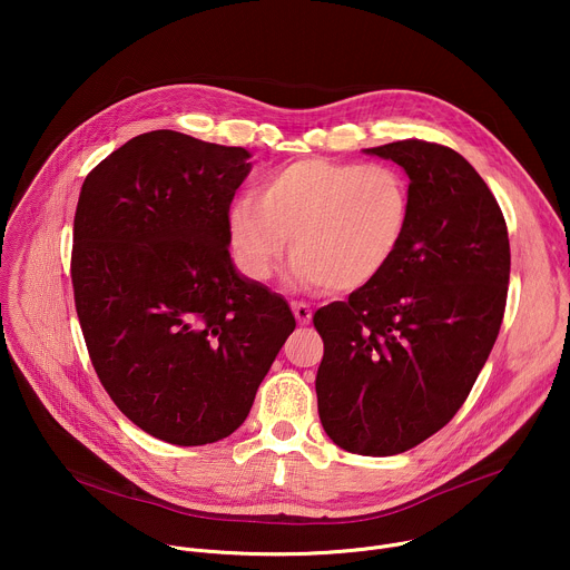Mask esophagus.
<instances>
[{
    "mask_svg": "<svg viewBox=\"0 0 570 570\" xmlns=\"http://www.w3.org/2000/svg\"><path fill=\"white\" fill-rule=\"evenodd\" d=\"M291 308H293V315L299 324H308L311 322V306L304 304V302H291Z\"/></svg>",
    "mask_w": 570,
    "mask_h": 570,
    "instance_id": "1",
    "label": "esophagus"
}]
</instances>
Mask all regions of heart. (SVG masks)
<instances>
[{
    "instance_id": "heart-1",
    "label": "heart",
    "mask_w": 570,
    "mask_h": 570,
    "mask_svg": "<svg viewBox=\"0 0 570 570\" xmlns=\"http://www.w3.org/2000/svg\"><path fill=\"white\" fill-rule=\"evenodd\" d=\"M411 218V189L390 165L306 157L268 174L257 198L229 207L232 248L255 279H268L294 236L293 279L356 291L396 257Z\"/></svg>"
}]
</instances>
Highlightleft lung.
<instances>
[{
  "mask_svg": "<svg viewBox=\"0 0 570 570\" xmlns=\"http://www.w3.org/2000/svg\"><path fill=\"white\" fill-rule=\"evenodd\" d=\"M365 153L409 176V229L374 282L313 315L324 341L315 392L334 444L381 458L460 411L501 330L510 238L494 194L453 148L403 139Z\"/></svg>",
  "mask_w": 570,
  "mask_h": 570,
  "instance_id": "1",
  "label": "left lung"
}]
</instances>
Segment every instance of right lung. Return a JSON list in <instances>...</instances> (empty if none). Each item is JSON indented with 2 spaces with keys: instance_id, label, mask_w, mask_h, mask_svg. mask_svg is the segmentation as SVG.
I'll list each match as a JSON object with an SVG mask.
<instances>
[{
  "instance_id": "obj_1",
  "label": "right lung",
  "mask_w": 570,
  "mask_h": 570,
  "mask_svg": "<svg viewBox=\"0 0 570 570\" xmlns=\"http://www.w3.org/2000/svg\"><path fill=\"white\" fill-rule=\"evenodd\" d=\"M250 157L150 130L80 187L71 284L92 365L117 409L169 444L232 435L295 330L286 299L240 275L227 250Z\"/></svg>"
}]
</instances>
